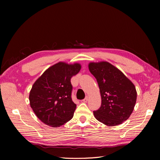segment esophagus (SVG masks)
Masks as SVG:
<instances>
[{
	"instance_id": "obj_1",
	"label": "esophagus",
	"mask_w": 160,
	"mask_h": 160,
	"mask_svg": "<svg viewBox=\"0 0 160 160\" xmlns=\"http://www.w3.org/2000/svg\"><path fill=\"white\" fill-rule=\"evenodd\" d=\"M88 101V96H86L85 98L83 100V102L85 103V102H87V101Z\"/></svg>"
}]
</instances>
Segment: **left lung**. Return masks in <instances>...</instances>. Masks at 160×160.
Here are the masks:
<instances>
[{"label":"left lung","mask_w":160,"mask_h":160,"mask_svg":"<svg viewBox=\"0 0 160 160\" xmlns=\"http://www.w3.org/2000/svg\"><path fill=\"white\" fill-rule=\"evenodd\" d=\"M89 69L98 81L101 96L95 118L108 126L126 121L132 113L137 99L133 83L117 67L106 61L90 62Z\"/></svg>","instance_id":"1"}]
</instances>
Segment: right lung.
I'll return each instance as SVG.
<instances>
[{
    "instance_id": "1",
    "label": "right lung",
    "mask_w": 160,
    "mask_h": 160,
    "mask_svg": "<svg viewBox=\"0 0 160 160\" xmlns=\"http://www.w3.org/2000/svg\"><path fill=\"white\" fill-rule=\"evenodd\" d=\"M81 68L79 63L59 62L35 82L29 93L30 105L42 122L57 128L73 117L76 104L71 99V79Z\"/></svg>"
}]
</instances>
